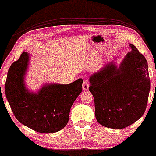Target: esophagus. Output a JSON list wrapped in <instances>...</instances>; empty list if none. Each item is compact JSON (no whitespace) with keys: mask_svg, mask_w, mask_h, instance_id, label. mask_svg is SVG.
I'll list each match as a JSON object with an SVG mask.
<instances>
[{"mask_svg":"<svg viewBox=\"0 0 156 156\" xmlns=\"http://www.w3.org/2000/svg\"><path fill=\"white\" fill-rule=\"evenodd\" d=\"M82 87H83V90H87V89H89V83L88 80H84L83 82V85H82Z\"/></svg>","mask_w":156,"mask_h":156,"instance_id":"1","label":"esophagus"}]
</instances>
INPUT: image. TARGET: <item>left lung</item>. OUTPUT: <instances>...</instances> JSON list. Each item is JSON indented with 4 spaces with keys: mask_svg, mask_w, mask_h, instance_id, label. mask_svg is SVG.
<instances>
[{
    "mask_svg": "<svg viewBox=\"0 0 156 156\" xmlns=\"http://www.w3.org/2000/svg\"><path fill=\"white\" fill-rule=\"evenodd\" d=\"M119 68L113 62L90 77L95 117L103 126L122 129L136 122L147 108L150 89L145 57L133 44Z\"/></svg>",
    "mask_w": 156,
    "mask_h": 156,
    "instance_id": "obj_1",
    "label": "left lung"
}]
</instances>
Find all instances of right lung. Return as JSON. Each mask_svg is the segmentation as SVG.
Segmentation results:
<instances>
[{"instance_id": "add662e5", "label": "right lung", "mask_w": 156, "mask_h": 156, "mask_svg": "<svg viewBox=\"0 0 156 156\" xmlns=\"http://www.w3.org/2000/svg\"><path fill=\"white\" fill-rule=\"evenodd\" d=\"M29 55L23 52L7 73L5 92L16 119L42 133H52L67 124L69 111L82 92L81 78L69 84H48L38 92H28L24 84Z\"/></svg>"}]
</instances>
